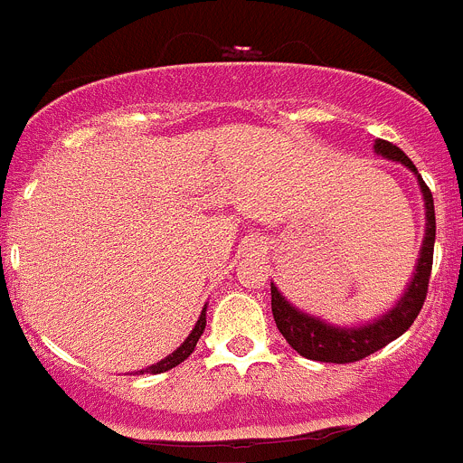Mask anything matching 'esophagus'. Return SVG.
<instances>
[{"label":"esophagus","instance_id":"obj_1","mask_svg":"<svg viewBox=\"0 0 463 463\" xmlns=\"http://www.w3.org/2000/svg\"><path fill=\"white\" fill-rule=\"evenodd\" d=\"M256 251H259V247H256Z\"/></svg>","mask_w":463,"mask_h":463}]
</instances>
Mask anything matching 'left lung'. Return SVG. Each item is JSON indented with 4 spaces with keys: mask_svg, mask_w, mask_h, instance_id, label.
<instances>
[{
    "mask_svg": "<svg viewBox=\"0 0 463 463\" xmlns=\"http://www.w3.org/2000/svg\"><path fill=\"white\" fill-rule=\"evenodd\" d=\"M373 150L383 157L392 159V162H401L402 166L410 168L416 175L423 194L425 203V236L423 247H420L419 263H416V272L411 277L410 286L402 292L398 304L385 315H381L373 322L364 324V326H333V324L324 322V319L313 317L308 313H301L299 308L290 304L286 297L279 292V288L272 283V315L277 322L279 333L286 337L288 345L297 351L299 355L308 360H317V363H335L346 364L363 360L367 355L376 354L389 342L401 337L407 328L414 324L419 317L420 308H423L425 295H428L430 272H432V254H434V233H437V222H434V200L432 191L419 175L411 159L402 153L398 146L389 144L385 139H376Z\"/></svg>",
    "mask_w": 463,
    "mask_h": 463,
    "instance_id": "obj_1",
    "label": "left lung"
}]
</instances>
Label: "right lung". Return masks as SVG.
<instances>
[{"label":"right lung","mask_w":463,"mask_h":463,"mask_svg":"<svg viewBox=\"0 0 463 463\" xmlns=\"http://www.w3.org/2000/svg\"><path fill=\"white\" fill-rule=\"evenodd\" d=\"M204 326H207V306H204L203 313H200L198 322H195L194 331L189 333V337H186V340L182 342V345L177 346V349L173 351L171 355H166V358H164V360H159V363L153 364V367L141 369L139 373H144V372H148V373H164V372H168V369L177 367V364H180V363H184V360L189 358L191 354H194L195 345H198V340H200V335H203V333H204Z\"/></svg>","instance_id":"obj_1"}]
</instances>
